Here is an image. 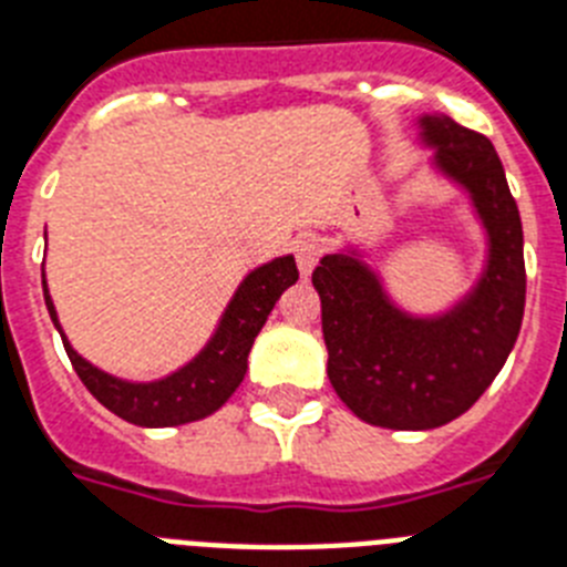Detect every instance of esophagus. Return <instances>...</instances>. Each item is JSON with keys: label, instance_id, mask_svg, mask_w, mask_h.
I'll use <instances>...</instances> for the list:
<instances>
[{"label": "esophagus", "instance_id": "esophagus-1", "mask_svg": "<svg viewBox=\"0 0 567 567\" xmlns=\"http://www.w3.org/2000/svg\"><path fill=\"white\" fill-rule=\"evenodd\" d=\"M320 241L313 239V236H299L293 241V256H297V265H299V274L308 276L313 268H317V261H320Z\"/></svg>", "mask_w": 567, "mask_h": 567}]
</instances>
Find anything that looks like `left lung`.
Instances as JSON below:
<instances>
[{"mask_svg":"<svg viewBox=\"0 0 567 567\" xmlns=\"http://www.w3.org/2000/svg\"><path fill=\"white\" fill-rule=\"evenodd\" d=\"M421 126L435 164L470 189L487 227L482 282L444 317L417 320L389 302L354 256H326L311 274L328 380L357 417L386 430H435L464 415L502 372L525 313L522 218L496 150L453 117L426 114Z\"/></svg>","mask_w":567,"mask_h":567,"instance_id":"1","label":"left lung"}]
</instances>
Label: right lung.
Listing matches in <instances>:
<instances>
[{
  "instance_id": "right-lung-1",
  "label": "right lung",
  "mask_w": 567,
  "mask_h": 567,
  "mask_svg": "<svg viewBox=\"0 0 567 567\" xmlns=\"http://www.w3.org/2000/svg\"><path fill=\"white\" fill-rule=\"evenodd\" d=\"M297 279L299 270L293 256L274 259L256 268L254 274H247L221 317V326L207 342V349L195 357L193 363H187L169 378L155 380V383H126V380L112 378V374L94 369L92 363H85L60 331L49 288H42V291H45V306H49L56 331L63 337L65 354L74 365V372L109 412L123 421L137 423V426H178V423L213 415L239 389L256 334L268 320V313L274 311L276 299L282 297L285 288H291Z\"/></svg>"
}]
</instances>
